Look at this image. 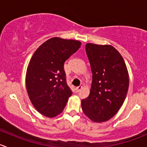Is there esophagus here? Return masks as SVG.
Returning a JSON list of instances; mask_svg holds the SVG:
<instances>
[{
  "label": "esophagus",
  "mask_w": 147,
  "mask_h": 147,
  "mask_svg": "<svg viewBox=\"0 0 147 147\" xmlns=\"http://www.w3.org/2000/svg\"><path fill=\"white\" fill-rule=\"evenodd\" d=\"M82 86H78V87H77L76 88H75V90H76L77 92H80L81 90H82Z\"/></svg>",
  "instance_id": "1"
}]
</instances>
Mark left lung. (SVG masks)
<instances>
[{"label": "left lung", "mask_w": 147, "mask_h": 147, "mask_svg": "<svg viewBox=\"0 0 147 147\" xmlns=\"http://www.w3.org/2000/svg\"><path fill=\"white\" fill-rule=\"evenodd\" d=\"M92 73L90 93L82 100L84 115L95 122L107 121L124 103L129 88L127 66L112 45H86Z\"/></svg>", "instance_id": "8db88e82"}]
</instances>
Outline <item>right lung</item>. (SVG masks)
<instances>
[{"label": "right lung", "instance_id": "right-lung-1", "mask_svg": "<svg viewBox=\"0 0 147 147\" xmlns=\"http://www.w3.org/2000/svg\"><path fill=\"white\" fill-rule=\"evenodd\" d=\"M80 45V41L55 37L42 43L32 55L26 72V89L33 106L44 116L54 117L61 113L72 95L64 63Z\"/></svg>", "mask_w": 147, "mask_h": 147}]
</instances>
